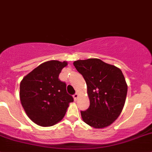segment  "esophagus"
<instances>
[{"mask_svg":"<svg viewBox=\"0 0 152 152\" xmlns=\"http://www.w3.org/2000/svg\"><path fill=\"white\" fill-rule=\"evenodd\" d=\"M78 96H79V94H78L77 93H75V94L73 95V99H74V100H75V101H76V99H78Z\"/></svg>","mask_w":152,"mask_h":152,"instance_id":"34e87169","label":"esophagus"}]
</instances>
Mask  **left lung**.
<instances>
[{
  "label": "left lung",
  "mask_w": 152,
  "mask_h": 152,
  "mask_svg": "<svg viewBox=\"0 0 152 152\" xmlns=\"http://www.w3.org/2000/svg\"><path fill=\"white\" fill-rule=\"evenodd\" d=\"M73 65L85 79L90 99L89 108L81 111L82 119L93 128L108 126L118 118L125 104L127 85L123 73L99 59L77 60Z\"/></svg>",
  "instance_id": "8db88e82"
}]
</instances>
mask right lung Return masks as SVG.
Here are the masks:
<instances>
[{"instance_id":"add662e5","label":"right lung","mask_w":152,"mask_h":152,"mask_svg":"<svg viewBox=\"0 0 152 152\" xmlns=\"http://www.w3.org/2000/svg\"><path fill=\"white\" fill-rule=\"evenodd\" d=\"M67 62L48 61L25 76L20 85V99L29 118L41 126L60 121L73 96L67 93L66 84L59 75Z\"/></svg>"}]
</instances>
